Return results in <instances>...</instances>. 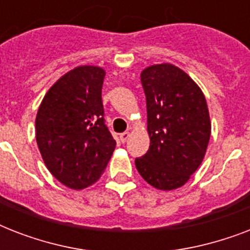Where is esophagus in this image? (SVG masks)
<instances>
[{
  "mask_svg": "<svg viewBox=\"0 0 250 250\" xmlns=\"http://www.w3.org/2000/svg\"><path fill=\"white\" fill-rule=\"evenodd\" d=\"M129 137V132H123L119 135V140L122 141V143H125V141L128 140Z\"/></svg>",
  "mask_w": 250,
  "mask_h": 250,
  "instance_id": "34e87169",
  "label": "esophagus"
}]
</instances>
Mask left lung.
Returning a JSON list of instances; mask_svg holds the SVG:
<instances>
[{"mask_svg": "<svg viewBox=\"0 0 250 250\" xmlns=\"http://www.w3.org/2000/svg\"><path fill=\"white\" fill-rule=\"evenodd\" d=\"M141 84L150 145L135 165L157 189H176L200 167L209 145L211 122L206 98L188 74L171 63L144 68Z\"/></svg>", "mask_w": 250, "mask_h": 250, "instance_id": "1", "label": "left lung"}]
</instances>
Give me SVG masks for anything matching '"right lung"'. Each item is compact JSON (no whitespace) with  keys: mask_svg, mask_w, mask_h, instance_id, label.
I'll return each instance as SVG.
<instances>
[{"mask_svg":"<svg viewBox=\"0 0 250 250\" xmlns=\"http://www.w3.org/2000/svg\"><path fill=\"white\" fill-rule=\"evenodd\" d=\"M105 74L98 66H78L50 86L37 110L36 141L45 166L71 189L97 182L117 145L104 119Z\"/></svg>","mask_w":250,"mask_h":250,"instance_id":"obj_1","label":"right lung"}]
</instances>
